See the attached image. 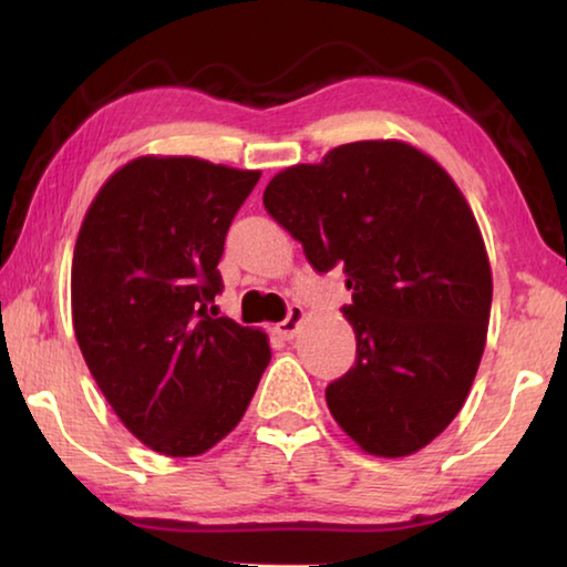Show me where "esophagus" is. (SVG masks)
<instances>
[{
	"mask_svg": "<svg viewBox=\"0 0 567 567\" xmlns=\"http://www.w3.org/2000/svg\"><path fill=\"white\" fill-rule=\"evenodd\" d=\"M302 322H305V310L302 307H292L290 310V315H287V318L277 324V334H280V338H285V340H292L297 332H300V328H302Z\"/></svg>",
	"mask_w": 567,
	"mask_h": 567,
	"instance_id": "34e87169",
	"label": "esophagus"
}]
</instances>
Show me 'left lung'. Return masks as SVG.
<instances>
[{"label":"left lung","instance_id":"obj_1","mask_svg":"<svg viewBox=\"0 0 567 567\" xmlns=\"http://www.w3.org/2000/svg\"><path fill=\"white\" fill-rule=\"evenodd\" d=\"M262 203L318 272L342 265L358 358L324 390L362 453L408 457L465 405L491 322L493 272L447 169L402 140H360L270 179Z\"/></svg>","mask_w":567,"mask_h":567}]
</instances>
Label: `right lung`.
I'll list each match as a JSON object with an SVG mask.
<instances>
[{
	"label": "right lung",
	"mask_w": 567,
	"mask_h": 567,
	"mask_svg": "<svg viewBox=\"0 0 567 567\" xmlns=\"http://www.w3.org/2000/svg\"><path fill=\"white\" fill-rule=\"evenodd\" d=\"M260 175L142 155L112 172L82 219L74 338L114 415L159 455H203L233 433L272 358L262 330L207 315L225 235Z\"/></svg>",
	"instance_id": "add662e5"
}]
</instances>
